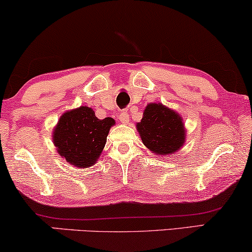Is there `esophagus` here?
Instances as JSON below:
<instances>
[{"label": "esophagus", "instance_id": "esophagus-1", "mask_svg": "<svg viewBox=\"0 0 252 252\" xmlns=\"http://www.w3.org/2000/svg\"><path fill=\"white\" fill-rule=\"evenodd\" d=\"M118 119H119L123 124L128 123L129 117H128V113H127V111H121L119 113V116H118Z\"/></svg>", "mask_w": 252, "mask_h": 252}]
</instances>
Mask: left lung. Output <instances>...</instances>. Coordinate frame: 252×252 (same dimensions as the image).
<instances>
[{
    "label": "left lung",
    "instance_id": "1",
    "mask_svg": "<svg viewBox=\"0 0 252 252\" xmlns=\"http://www.w3.org/2000/svg\"><path fill=\"white\" fill-rule=\"evenodd\" d=\"M136 129L146 147L158 155L174 154L185 144L182 117L160 102L147 105Z\"/></svg>",
    "mask_w": 252,
    "mask_h": 252
}]
</instances>
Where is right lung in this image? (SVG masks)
Returning <instances> with one entry per match:
<instances>
[{"instance_id": "1", "label": "right lung", "mask_w": 252, "mask_h": 252, "mask_svg": "<svg viewBox=\"0 0 252 252\" xmlns=\"http://www.w3.org/2000/svg\"><path fill=\"white\" fill-rule=\"evenodd\" d=\"M112 118L98 119L91 107L80 106L65 112L52 133L58 154L78 168H88L100 157L111 126Z\"/></svg>"}]
</instances>
